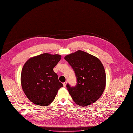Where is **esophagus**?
Masks as SVG:
<instances>
[{"mask_svg":"<svg viewBox=\"0 0 133 133\" xmlns=\"http://www.w3.org/2000/svg\"><path fill=\"white\" fill-rule=\"evenodd\" d=\"M66 84H67V82H64V83H63L64 87H66Z\"/></svg>","mask_w":133,"mask_h":133,"instance_id":"esophagus-1","label":"esophagus"}]
</instances>
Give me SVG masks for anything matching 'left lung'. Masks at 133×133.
<instances>
[{
    "label": "left lung",
    "instance_id": "1",
    "mask_svg": "<svg viewBox=\"0 0 133 133\" xmlns=\"http://www.w3.org/2000/svg\"><path fill=\"white\" fill-rule=\"evenodd\" d=\"M64 59L74 71L77 83L66 88L75 103L82 107L95 102L102 95L106 85V74L101 61L81 50L66 55Z\"/></svg>",
    "mask_w": 133,
    "mask_h": 133
}]
</instances>
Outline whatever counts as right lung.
Returning <instances> with one entry per match:
<instances>
[{"label": "right lung", "instance_id": "add662e5", "mask_svg": "<svg viewBox=\"0 0 133 133\" xmlns=\"http://www.w3.org/2000/svg\"><path fill=\"white\" fill-rule=\"evenodd\" d=\"M61 56L48 53L30 58L22 69L21 83L28 98L42 107L50 104L63 84L54 71Z\"/></svg>", "mask_w": 133, "mask_h": 133}]
</instances>
